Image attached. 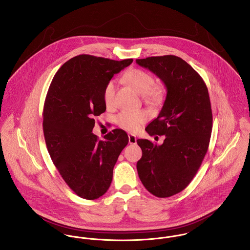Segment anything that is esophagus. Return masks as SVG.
Returning <instances> with one entry per match:
<instances>
[{"label": "esophagus", "mask_w": 250, "mask_h": 250, "mask_svg": "<svg viewBox=\"0 0 250 250\" xmlns=\"http://www.w3.org/2000/svg\"><path fill=\"white\" fill-rule=\"evenodd\" d=\"M128 142L130 145H135L137 143V138L133 134H128Z\"/></svg>", "instance_id": "esophagus-1"}]
</instances>
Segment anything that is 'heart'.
<instances>
[{"instance_id":"1","label":"heart","mask_w":250,"mask_h":250,"mask_svg":"<svg viewBox=\"0 0 250 250\" xmlns=\"http://www.w3.org/2000/svg\"><path fill=\"white\" fill-rule=\"evenodd\" d=\"M125 81L135 90L144 94L145 101L151 105H159L165 99V88L162 85H155V80L151 74L142 69L133 68L125 74ZM115 81H109L104 89V102L106 107L111 108L115 104ZM148 115L144 110H123L116 117V124L127 130L134 132L147 121Z\"/></svg>"}]
</instances>
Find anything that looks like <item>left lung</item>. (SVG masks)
Instances as JSON below:
<instances>
[{"label":"left lung","instance_id":"obj_1","mask_svg":"<svg viewBox=\"0 0 250 250\" xmlns=\"http://www.w3.org/2000/svg\"><path fill=\"white\" fill-rule=\"evenodd\" d=\"M167 86L158 117L146 126L150 136L165 135L163 145L139 139L137 170L144 187L159 198L184 190L207 154L212 131L210 99L206 83L191 65L174 55L137 59Z\"/></svg>","mask_w":250,"mask_h":250}]
</instances>
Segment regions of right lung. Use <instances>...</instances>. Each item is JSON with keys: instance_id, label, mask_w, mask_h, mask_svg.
I'll use <instances>...</instances> for the list:
<instances>
[{"instance_id": "1", "label": "right lung", "mask_w": 250, "mask_h": 250, "mask_svg": "<svg viewBox=\"0 0 250 250\" xmlns=\"http://www.w3.org/2000/svg\"><path fill=\"white\" fill-rule=\"evenodd\" d=\"M132 62L79 55L61 66L48 88L42 112L46 147L63 181L83 199L95 200L107 191L118 157L128 144L123 129H113L104 141L92 129L94 117L106 109V83Z\"/></svg>"}]
</instances>
